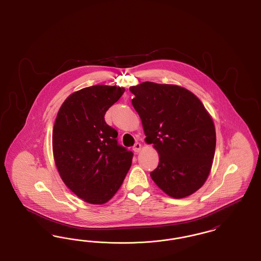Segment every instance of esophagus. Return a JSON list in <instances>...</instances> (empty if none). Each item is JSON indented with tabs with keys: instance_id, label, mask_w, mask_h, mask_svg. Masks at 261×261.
Returning a JSON list of instances; mask_svg holds the SVG:
<instances>
[{
	"instance_id": "esophagus-1",
	"label": "esophagus",
	"mask_w": 261,
	"mask_h": 261,
	"mask_svg": "<svg viewBox=\"0 0 261 261\" xmlns=\"http://www.w3.org/2000/svg\"><path fill=\"white\" fill-rule=\"evenodd\" d=\"M141 148H142V145H141L140 143H136V144L133 146V150H134L135 152H139V151L141 150Z\"/></svg>"
}]
</instances>
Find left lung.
<instances>
[{"mask_svg":"<svg viewBox=\"0 0 261 261\" xmlns=\"http://www.w3.org/2000/svg\"><path fill=\"white\" fill-rule=\"evenodd\" d=\"M130 91L145 141L160 154L151 179L174 199L192 195L204 184L214 158L216 134L210 113L198 97L177 85L143 82Z\"/></svg>","mask_w":261,"mask_h":261,"instance_id":"left-lung-1","label":"left lung"}]
</instances>
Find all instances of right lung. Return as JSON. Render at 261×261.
<instances>
[{
  "label": "right lung",
  "mask_w": 261,
  "mask_h": 261,
  "mask_svg": "<svg viewBox=\"0 0 261 261\" xmlns=\"http://www.w3.org/2000/svg\"><path fill=\"white\" fill-rule=\"evenodd\" d=\"M124 88L96 85L71 94L58 112L53 151L64 184L92 204L109 201L128 172L133 152L117 143V131L105 114Z\"/></svg>",
  "instance_id": "add662e5"
}]
</instances>
